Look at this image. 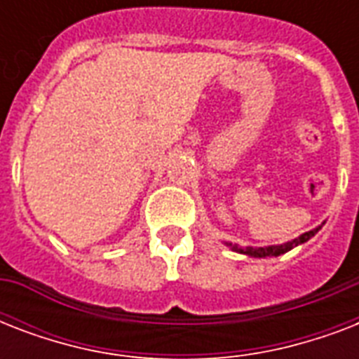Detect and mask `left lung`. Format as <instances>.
Wrapping results in <instances>:
<instances>
[{
	"label": "left lung",
	"instance_id": "8db88e82",
	"mask_svg": "<svg viewBox=\"0 0 359 359\" xmlns=\"http://www.w3.org/2000/svg\"><path fill=\"white\" fill-rule=\"evenodd\" d=\"M318 229H313V231H309V233H304V235L298 236V238H294V240H290V242H287V244L268 245V248H240V245H233V244H229V245L235 251H238V253H245V255H250V257H278V255H283V253H287V251H290L298 244H304V242H307V240L311 238V236L315 235Z\"/></svg>",
	"mask_w": 359,
	"mask_h": 359
}]
</instances>
